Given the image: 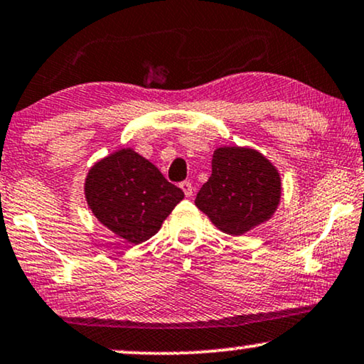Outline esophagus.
<instances>
[{
    "label": "esophagus",
    "mask_w": 364,
    "mask_h": 364,
    "mask_svg": "<svg viewBox=\"0 0 364 364\" xmlns=\"http://www.w3.org/2000/svg\"><path fill=\"white\" fill-rule=\"evenodd\" d=\"M179 188H181L183 193H185V196H186V198H190V196L193 195V186H191V183H190V181H183V183H179Z\"/></svg>",
    "instance_id": "1"
}]
</instances>
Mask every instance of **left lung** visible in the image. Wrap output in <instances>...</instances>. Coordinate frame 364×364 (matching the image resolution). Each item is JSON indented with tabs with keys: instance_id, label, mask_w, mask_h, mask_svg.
<instances>
[{
	"instance_id": "1",
	"label": "left lung",
	"mask_w": 364,
	"mask_h": 364,
	"mask_svg": "<svg viewBox=\"0 0 364 364\" xmlns=\"http://www.w3.org/2000/svg\"><path fill=\"white\" fill-rule=\"evenodd\" d=\"M279 200L281 176L268 158L253 148L221 146L195 205L218 230L240 236L268 221Z\"/></svg>"
}]
</instances>
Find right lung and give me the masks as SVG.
I'll use <instances>...</instances> for the list:
<instances>
[{
    "instance_id": "right-lung-1",
    "label": "right lung",
    "mask_w": 364,
    "mask_h": 364,
    "mask_svg": "<svg viewBox=\"0 0 364 364\" xmlns=\"http://www.w3.org/2000/svg\"><path fill=\"white\" fill-rule=\"evenodd\" d=\"M85 198L101 225L139 245L156 235L185 193L168 183L146 158L123 148L90 168Z\"/></svg>"
}]
</instances>
